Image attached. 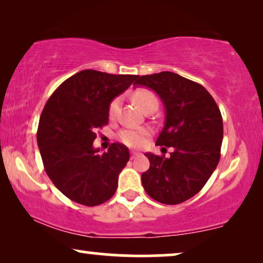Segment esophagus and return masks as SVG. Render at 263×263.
Returning a JSON list of instances; mask_svg holds the SVG:
<instances>
[{"mask_svg": "<svg viewBox=\"0 0 263 263\" xmlns=\"http://www.w3.org/2000/svg\"><path fill=\"white\" fill-rule=\"evenodd\" d=\"M140 154H141V153H139V152H135V151H132V152H130V158H132V159H134V158L139 157Z\"/></svg>", "mask_w": 263, "mask_h": 263, "instance_id": "34e87169", "label": "esophagus"}]
</instances>
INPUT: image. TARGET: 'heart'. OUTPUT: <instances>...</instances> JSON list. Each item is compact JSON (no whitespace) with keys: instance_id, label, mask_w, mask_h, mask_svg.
Returning a JSON list of instances; mask_svg holds the SVG:
<instances>
[{"instance_id":"obj_1","label":"heart","mask_w":263,"mask_h":263,"mask_svg":"<svg viewBox=\"0 0 263 263\" xmlns=\"http://www.w3.org/2000/svg\"><path fill=\"white\" fill-rule=\"evenodd\" d=\"M132 98L134 103L142 111H145L151 105L158 106V98L152 91L149 89H136L133 92ZM118 107H120V98H115L111 100L109 105V116L114 117L116 115ZM152 134V130L149 128H125L123 130L118 133V139L122 143H124L128 147H141L145 143L146 139Z\"/></svg>"}]
</instances>
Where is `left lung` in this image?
I'll return each instance as SVG.
<instances>
[{
    "mask_svg": "<svg viewBox=\"0 0 263 263\" xmlns=\"http://www.w3.org/2000/svg\"><path fill=\"white\" fill-rule=\"evenodd\" d=\"M135 84L160 97L165 124L156 145L174 148L168 158L145 154L149 168L141 175L143 188L158 202H184L203 188L220 159V110L202 85L172 71L142 75Z\"/></svg>",
    "mask_w": 263,
    "mask_h": 263,
    "instance_id": "1",
    "label": "left lung"
}]
</instances>
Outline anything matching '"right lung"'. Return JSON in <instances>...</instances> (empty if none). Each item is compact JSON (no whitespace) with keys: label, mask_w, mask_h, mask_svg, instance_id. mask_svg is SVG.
Wrapping results in <instances>:
<instances>
[{"label":"right lung","mask_w":263,"mask_h":263,"mask_svg":"<svg viewBox=\"0 0 263 263\" xmlns=\"http://www.w3.org/2000/svg\"><path fill=\"white\" fill-rule=\"evenodd\" d=\"M139 75H115L86 69L62 82L46 102L37 142L45 172L63 195L93 207L116 193L118 175L129 160L120 142L99 153L97 130L109 123V105Z\"/></svg>","instance_id":"add662e5"}]
</instances>
